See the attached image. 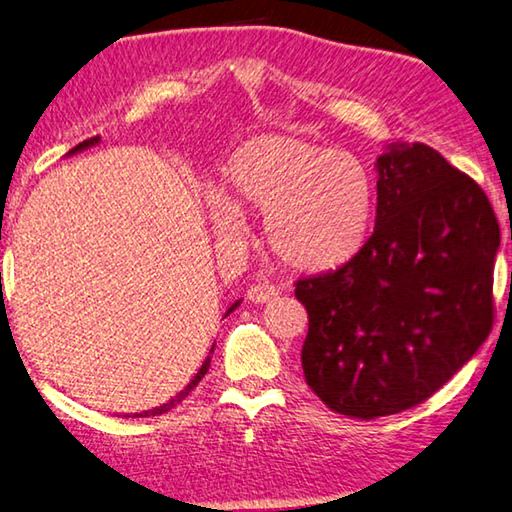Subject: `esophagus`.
<instances>
[{"label": "esophagus", "mask_w": 512, "mask_h": 512, "mask_svg": "<svg viewBox=\"0 0 512 512\" xmlns=\"http://www.w3.org/2000/svg\"><path fill=\"white\" fill-rule=\"evenodd\" d=\"M248 300L255 302V304H268L273 302L277 295H280V291H277L275 286H268V284H255L248 288Z\"/></svg>", "instance_id": "1"}]
</instances>
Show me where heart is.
<instances>
[{
	"label": "heart",
	"mask_w": 512,
	"mask_h": 512,
	"mask_svg": "<svg viewBox=\"0 0 512 512\" xmlns=\"http://www.w3.org/2000/svg\"><path fill=\"white\" fill-rule=\"evenodd\" d=\"M206 208L224 244L244 237V215L266 217L268 244L286 266L324 273L365 248L376 188L358 156L300 136L262 134L232 150L221 192H208Z\"/></svg>",
	"instance_id": "heart-1"
}]
</instances>
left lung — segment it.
<instances>
[{"instance_id": "obj_1", "label": "left lung", "mask_w": 512, "mask_h": 512, "mask_svg": "<svg viewBox=\"0 0 512 512\" xmlns=\"http://www.w3.org/2000/svg\"><path fill=\"white\" fill-rule=\"evenodd\" d=\"M376 228L338 271L306 277V385L333 412L362 418L423 403L492 329L499 224L470 176L423 143H392L376 163Z\"/></svg>"}]
</instances>
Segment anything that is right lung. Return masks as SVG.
<instances>
[{"label": "right lung", "instance_id": "right-lung-1", "mask_svg": "<svg viewBox=\"0 0 512 512\" xmlns=\"http://www.w3.org/2000/svg\"><path fill=\"white\" fill-rule=\"evenodd\" d=\"M98 143H100V136H94V138H89V141H82L80 145H76V147H73V150H69V152H67V154H64V156H73V154H78V152H85V150H89V147H94V145H98ZM239 304H241V300H237L235 304H232V306H230V309L226 311V315H230L232 311H235ZM212 349H215V347H212ZM212 349H210V353H212ZM208 369H210V356H208L206 360H203V365L199 367V371H197V374H194V378L190 380V383H188V385H185V387L181 389V392H179V394H176L174 398H170V401H167V403H163V405H159V407H154V410H145V412H136V414H127V416H132V418H147V416H159V414H165V412H170V410H172V407H176V405H179V403L183 401V398H185V396H188V394L192 392V389H194V387H197V385L201 383V378L208 374Z\"/></svg>", "mask_w": 512, "mask_h": 512}]
</instances>
